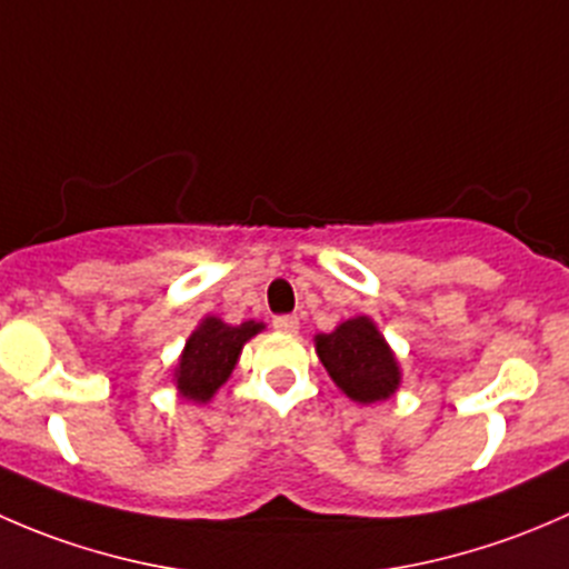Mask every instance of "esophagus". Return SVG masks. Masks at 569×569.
<instances>
[{
  "mask_svg": "<svg viewBox=\"0 0 569 569\" xmlns=\"http://www.w3.org/2000/svg\"><path fill=\"white\" fill-rule=\"evenodd\" d=\"M272 325H274V330H280V332H297V330H300V319H297L295 313H283V317H274Z\"/></svg>",
  "mask_w": 569,
  "mask_h": 569,
  "instance_id": "obj_1",
  "label": "esophagus"
}]
</instances>
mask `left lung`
<instances>
[{
	"instance_id": "8db88e82",
	"label": "left lung",
	"mask_w": 569,
	"mask_h": 569,
	"mask_svg": "<svg viewBox=\"0 0 569 569\" xmlns=\"http://www.w3.org/2000/svg\"><path fill=\"white\" fill-rule=\"evenodd\" d=\"M317 352L327 375L349 399L371 405L399 388V366L371 319H349L338 330L321 332Z\"/></svg>"
}]
</instances>
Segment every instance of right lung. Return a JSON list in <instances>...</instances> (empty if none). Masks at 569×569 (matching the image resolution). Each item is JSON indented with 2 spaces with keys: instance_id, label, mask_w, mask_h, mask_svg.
<instances>
[{
  "instance_id": "right-lung-1",
  "label": "right lung",
  "mask_w": 569,
  "mask_h": 569,
  "mask_svg": "<svg viewBox=\"0 0 569 569\" xmlns=\"http://www.w3.org/2000/svg\"><path fill=\"white\" fill-rule=\"evenodd\" d=\"M263 325L242 321V325H226V321L209 317L189 336L181 363L176 369L178 391L183 399L209 401L217 388L231 377L244 341L256 336Z\"/></svg>"
}]
</instances>
